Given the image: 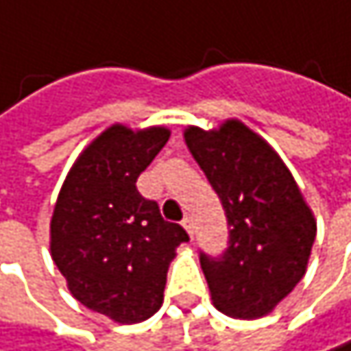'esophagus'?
Returning <instances> with one entry per match:
<instances>
[{
	"instance_id": "34e87169",
	"label": "esophagus",
	"mask_w": 351,
	"mask_h": 351,
	"mask_svg": "<svg viewBox=\"0 0 351 351\" xmlns=\"http://www.w3.org/2000/svg\"><path fill=\"white\" fill-rule=\"evenodd\" d=\"M183 226H185V230L189 232V237H193V232H195L193 220H191V218H185V220H183Z\"/></svg>"
}]
</instances>
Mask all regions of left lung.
Returning a JSON list of instances; mask_svg holds the SVG:
<instances>
[{"instance_id":"obj_1","label":"left lung","mask_w":351,"mask_h":351,"mask_svg":"<svg viewBox=\"0 0 351 351\" xmlns=\"http://www.w3.org/2000/svg\"><path fill=\"white\" fill-rule=\"evenodd\" d=\"M185 141L230 226L222 255L199 253L212 300L228 317H263L306 274L315 216L282 158L245 123L189 127Z\"/></svg>"}]
</instances>
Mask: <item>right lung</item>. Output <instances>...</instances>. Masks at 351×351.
Segmentation results:
<instances>
[{"instance_id":"add662e5","label":"right lung","mask_w":351,"mask_h":351,"mask_svg":"<svg viewBox=\"0 0 351 351\" xmlns=\"http://www.w3.org/2000/svg\"><path fill=\"white\" fill-rule=\"evenodd\" d=\"M170 131L112 125L75 160L51 218V257L75 300L117 323L149 319L168 265L189 234L166 222L135 183Z\"/></svg>"}]
</instances>
